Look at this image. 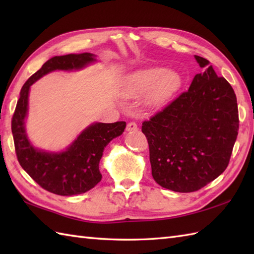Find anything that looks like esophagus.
I'll list each match as a JSON object with an SVG mask.
<instances>
[{"mask_svg":"<svg viewBox=\"0 0 254 254\" xmlns=\"http://www.w3.org/2000/svg\"><path fill=\"white\" fill-rule=\"evenodd\" d=\"M137 124L135 122H128L127 126V131H137Z\"/></svg>","mask_w":254,"mask_h":254,"instance_id":"34e87169","label":"esophagus"}]
</instances>
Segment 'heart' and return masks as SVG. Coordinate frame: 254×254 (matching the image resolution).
<instances>
[{"label": "heart", "mask_w": 254, "mask_h": 254, "mask_svg": "<svg viewBox=\"0 0 254 254\" xmlns=\"http://www.w3.org/2000/svg\"><path fill=\"white\" fill-rule=\"evenodd\" d=\"M182 78L174 71H166L164 67H149L134 73L128 80V87L133 95H142L149 89V102L161 105L168 100L181 87Z\"/></svg>", "instance_id": "obj_1"}]
</instances>
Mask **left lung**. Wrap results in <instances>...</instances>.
Masks as SVG:
<instances>
[{"mask_svg":"<svg viewBox=\"0 0 254 254\" xmlns=\"http://www.w3.org/2000/svg\"><path fill=\"white\" fill-rule=\"evenodd\" d=\"M195 59L207 68L142 126L155 181L181 193L197 191L223 174L239 130L233 87L206 59Z\"/></svg>","mask_w":254,"mask_h":254,"instance_id":"1","label":"left lung"}]
</instances>
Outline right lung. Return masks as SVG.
I'll list each match as a JSON object with an SVG mask.
<instances>
[{
    "label": "right lung",
    "instance_id": "add662e5",
    "mask_svg": "<svg viewBox=\"0 0 254 254\" xmlns=\"http://www.w3.org/2000/svg\"><path fill=\"white\" fill-rule=\"evenodd\" d=\"M90 53L49 59L39 71L27 79L12 118V133L18 163L42 189L58 195H75L93 189L101 180L99 161L107 144L124 132L127 123H95L80 134L67 150L49 154L32 147L26 136L24 120L30 86L55 69H75L94 61Z\"/></svg>",
    "mask_w": 254,
    "mask_h": 254
}]
</instances>
